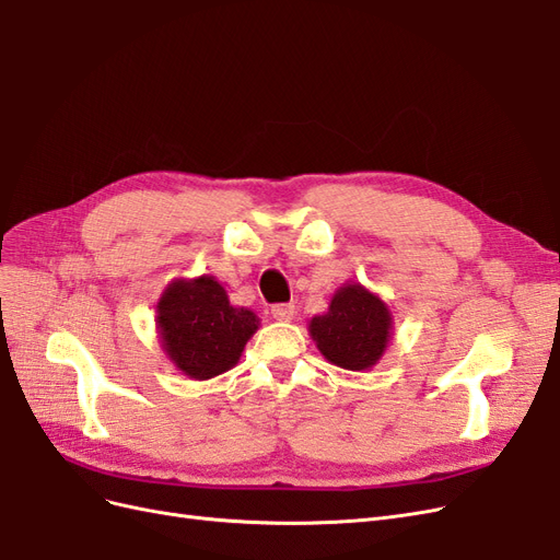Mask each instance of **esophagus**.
<instances>
[{"label":"esophagus","mask_w":560,"mask_h":560,"mask_svg":"<svg viewBox=\"0 0 560 560\" xmlns=\"http://www.w3.org/2000/svg\"><path fill=\"white\" fill-rule=\"evenodd\" d=\"M272 316H275L277 320H293L295 306H293V304H275V306H272Z\"/></svg>","instance_id":"34e87169"}]
</instances>
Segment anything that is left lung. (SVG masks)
<instances>
[{
	"label": "left lung",
	"instance_id": "8db88e82",
	"mask_svg": "<svg viewBox=\"0 0 560 560\" xmlns=\"http://www.w3.org/2000/svg\"><path fill=\"white\" fill-rule=\"evenodd\" d=\"M310 335L328 363L365 372L374 368L388 349L393 314L388 304L363 283L339 285L326 314L310 320Z\"/></svg>",
	"mask_w": 560,
	"mask_h": 560
}]
</instances>
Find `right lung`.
I'll return each instance as SVG.
<instances>
[{"mask_svg":"<svg viewBox=\"0 0 560 560\" xmlns=\"http://www.w3.org/2000/svg\"><path fill=\"white\" fill-rule=\"evenodd\" d=\"M258 326L260 318L246 306L230 304L223 283L211 275L170 281L155 304L162 351L195 382L237 365Z\"/></svg>","mask_w":560,"mask_h":560,"instance_id":"right-lung-1","label":"right lung"}]
</instances>
